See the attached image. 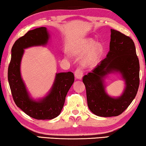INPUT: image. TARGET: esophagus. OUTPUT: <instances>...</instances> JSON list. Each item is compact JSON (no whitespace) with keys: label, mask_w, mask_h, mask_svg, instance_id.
Listing matches in <instances>:
<instances>
[{"label":"esophagus","mask_w":146,"mask_h":146,"mask_svg":"<svg viewBox=\"0 0 146 146\" xmlns=\"http://www.w3.org/2000/svg\"><path fill=\"white\" fill-rule=\"evenodd\" d=\"M83 71L79 70V69H77L75 71V77L77 79H79V80H81L82 79V77H83Z\"/></svg>","instance_id":"34e87169"}]
</instances>
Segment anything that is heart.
Wrapping results in <instances>:
<instances>
[{"instance_id":"1","label":"heart","mask_w":146,"mask_h":146,"mask_svg":"<svg viewBox=\"0 0 146 146\" xmlns=\"http://www.w3.org/2000/svg\"><path fill=\"white\" fill-rule=\"evenodd\" d=\"M71 54L73 56L80 57L81 59V64L83 66L88 67L94 65L99 60L103 53V46L100 43L94 42L92 38H87L80 41L71 50Z\"/></svg>"}]
</instances>
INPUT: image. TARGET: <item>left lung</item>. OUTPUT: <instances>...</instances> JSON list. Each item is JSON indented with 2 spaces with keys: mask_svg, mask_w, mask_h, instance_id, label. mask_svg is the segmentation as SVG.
I'll use <instances>...</instances> for the list:
<instances>
[{
  "mask_svg": "<svg viewBox=\"0 0 146 146\" xmlns=\"http://www.w3.org/2000/svg\"><path fill=\"white\" fill-rule=\"evenodd\" d=\"M110 50L106 57L92 72L83 77L89 110L96 116H116L122 114L134 99L139 84V63L135 47L130 37L110 30ZM118 73L124 80L122 94L112 98L106 92V77Z\"/></svg>",
  "mask_w": 146,
  "mask_h": 146,
  "instance_id": "left-lung-1",
  "label": "left lung"
}]
</instances>
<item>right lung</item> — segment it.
<instances>
[{
	"instance_id": "obj_1",
	"label": "right lung",
	"mask_w": 146,
	"mask_h": 146,
	"mask_svg": "<svg viewBox=\"0 0 146 146\" xmlns=\"http://www.w3.org/2000/svg\"><path fill=\"white\" fill-rule=\"evenodd\" d=\"M50 35L46 27L30 30L14 43L8 69V80L14 101L22 111L37 120H51L59 116L65 103L67 92L74 82L72 72L55 74L53 85L44 97L34 99L22 78L20 65L24 50L34 46H45Z\"/></svg>"
}]
</instances>
